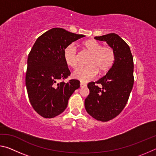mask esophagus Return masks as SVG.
<instances>
[{"instance_id":"34e87169","label":"esophagus","mask_w":156,"mask_h":156,"mask_svg":"<svg viewBox=\"0 0 156 156\" xmlns=\"http://www.w3.org/2000/svg\"><path fill=\"white\" fill-rule=\"evenodd\" d=\"M87 84L83 83V82H80V87H86Z\"/></svg>"}]
</instances>
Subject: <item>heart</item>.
Masks as SVG:
<instances>
[{
  "label": "heart",
  "mask_w": 156,
  "mask_h": 156,
  "mask_svg": "<svg viewBox=\"0 0 156 156\" xmlns=\"http://www.w3.org/2000/svg\"><path fill=\"white\" fill-rule=\"evenodd\" d=\"M84 51L89 54L87 66L80 67L73 72V77L82 82L94 78L98 72L102 74L107 72L114 64L115 52L109 45L102 46L95 40H87L82 43ZM64 60L69 67L76 68L78 65V54L76 47L69 44L64 50Z\"/></svg>",
  "instance_id": "obj_1"
}]
</instances>
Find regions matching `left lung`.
Returning a JSON list of instances; mask_svg holds the SVG:
<instances>
[{"mask_svg":"<svg viewBox=\"0 0 156 156\" xmlns=\"http://www.w3.org/2000/svg\"><path fill=\"white\" fill-rule=\"evenodd\" d=\"M106 41L115 52V60L107 74L87 84L89 94L84 100L85 109L95 119L107 122L121 113L133 85V59L129 46L114 33L94 38Z\"/></svg>","mask_w":156,"mask_h":156,"instance_id":"left-lung-1","label":"left lung"}]
</instances>
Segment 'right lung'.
<instances>
[{
  "instance_id": "add662e5",
  "label": "right lung",
  "mask_w": 156,
  "mask_h": 156,
  "mask_svg": "<svg viewBox=\"0 0 156 156\" xmlns=\"http://www.w3.org/2000/svg\"><path fill=\"white\" fill-rule=\"evenodd\" d=\"M85 36L53 28L37 38L27 58L25 84L34 109L45 118H52L65 110L68 100L80 81L67 83L71 72L64 60V50L73 42Z\"/></svg>"
}]
</instances>
